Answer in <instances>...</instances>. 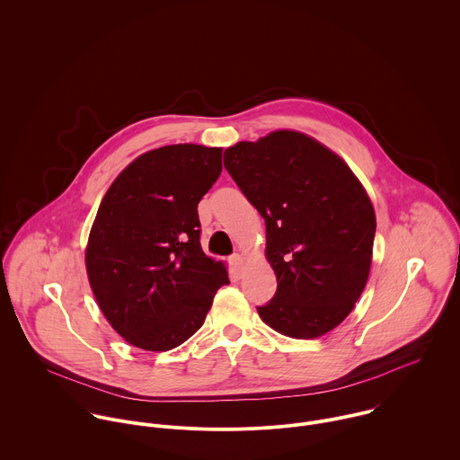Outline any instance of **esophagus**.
<instances>
[{
  "mask_svg": "<svg viewBox=\"0 0 460 460\" xmlns=\"http://www.w3.org/2000/svg\"><path fill=\"white\" fill-rule=\"evenodd\" d=\"M230 266H232V271H234L235 275H239V273H241V268H243V257H241L239 253L232 255V257H230Z\"/></svg>",
  "mask_w": 460,
  "mask_h": 460,
  "instance_id": "obj_1",
  "label": "esophagus"
}]
</instances>
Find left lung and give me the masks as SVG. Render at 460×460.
Returning a JSON list of instances; mask_svg holds the SVG:
<instances>
[{
    "mask_svg": "<svg viewBox=\"0 0 460 460\" xmlns=\"http://www.w3.org/2000/svg\"><path fill=\"white\" fill-rule=\"evenodd\" d=\"M225 169L266 223L277 291L257 307L262 322L300 340L340 325L372 262L376 214L359 180L338 155L296 131L228 147Z\"/></svg>",
    "mask_w": 460,
    "mask_h": 460,
    "instance_id": "8db88e82",
    "label": "left lung"
}]
</instances>
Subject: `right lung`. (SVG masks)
Listing matches in <instances>:
<instances>
[{"label":"right lung","mask_w":460,"mask_h":460,"mask_svg":"<svg viewBox=\"0 0 460 460\" xmlns=\"http://www.w3.org/2000/svg\"><path fill=\"white\" fill-rule=\"evenodd\" d=\"M221 147L165 146L111 183L93 221L86 270L111 327L144 350H171L205 322L228 284L199 243L198 203L221 174Z\"/></svg>","instance_id":"right-lung-1"}]
</instances>
